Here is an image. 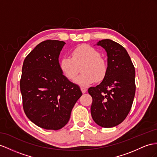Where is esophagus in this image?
<instances>
[{
	"instance_id": "obj_1",
	"label": "esophagus",
	"mask_w": 157,
	"mask_h": 157,
	"mask_svg": "<svg viewBox=\"0 0 157 157\" xmlns=\"http://www.w3.org/2000/svg\"><path fill=\"white\" fill-rule=\"evenodd\" d=\"M81 90H82L83 94H85L86 92L87 91V89H86V88H85V87H81Z\"/></svg>"
}]
</instances>
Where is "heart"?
I'll return each mask as SVG.
<instances>
[{
	"label": "heart",
	"mask_w": 157,
	"mask_h": 157,
	"mask_svg": "<svg viewBox=\"0 0 157 157\" xmlns=\"http://www.w3.org/2000/svg\"><path fill=\"white\" fill-rule=\"evenodd\" d=\"M82 67V73L75 79L81 86H87L102 81L107 73V63L95 48L89 45H81L71 52V58L63 57L59 61V68L63 75L73 80Z\"/></svg>",
	"instance_id": "1"
}]
</instances>
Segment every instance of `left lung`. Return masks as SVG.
<instances>
[{
    "label": "left lung",
    "instance_id": "1",
    "mask_svg": "<svg viewBox=\"0 0 157 157\" xmlns=\"http://www.w3.org/2000/svg\"><path fill=\"white\" fill-rule=\"evenodd\" d=\"M96 45L105 49L107 56V73L100 84L88 89L93 101L91 114L98 125L111 128L127 117L135 94V70L127 50L109 39Z\"/></svg>",
    "mask_w": 157,
    "mask_h": 157
}]
</instances>
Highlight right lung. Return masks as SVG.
I'll return each mask as SVG.
<instances>
[{
	"mask_svg": "<svg viewBox=\"0 0 157 157\" xmlns=\"http://www.w3.org/2000/svg\"><path fill=\"white\" fill-rule=\"evenodd\" d=\"M66 43L48 40L30 52L23 63L21 91L25 114L37 126L58 130L69 121L82 95L79 87L60 70L59 56Z\"/></svg>",
	"mask_w": 157,
	"mask_h": 157,
	"instance_id": "obj_1",
	"label": "right lung"
}]
</instances>
